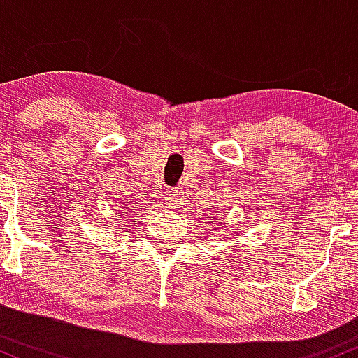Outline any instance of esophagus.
<instances>
[{"instance_id":"esophagus-1","label":"esophagus","mask_w":358,"mask_h":358,"mask_svg":"<svg viewBox=\"0 0 358 358\" xmlns=\"http://www.w3.org/2000/svg\"><path fill=\"white\" fill-rule=\"evenodd\" d=\"M167 201H169V206H171V208H179L180 201H182V199H180V194H178V192H171Z\"/></svg>"}]
</instances>
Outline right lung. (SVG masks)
<instances>
[{
	"mask_svg": "<svg viewBox=\"0 0 358 358\" xmlns=\"http://www.w3.org/2000/svg\"><path fill=\"white\" fill-rule=\"evenodd\" d=\"M130 204H135V203H134V201H130V203H128V204H123L122 211H125V213H127L128 210H130V208H131V206H130Z\"/></svg>",
	"mask_w": 358,
	"mask_h": 358,
	"instance_id": "right-lung-1",
	"label": "right lung"
}]
</instances>
